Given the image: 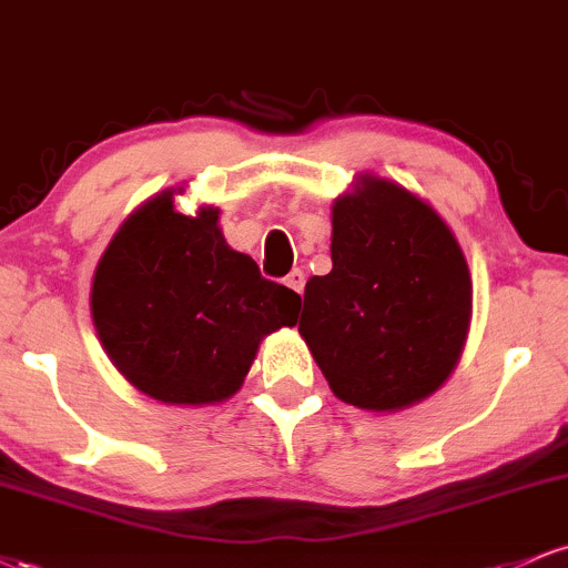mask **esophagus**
Here are the masks:
<instances>
[{
    "label": "esophagus",
    "instance_id": "obj_1",
    "mask_svg": "<svg viewBox=\"0 0 568 568\" xmlns=\"http://www.w3.org/2000/svg\"><path fill=\"white\" fill-rule=\"evenodd\" d=\"M304 283H306L304 270H293L291 275L285 277V285H288V288L296 291V293H304Z\"/></svg>",
    "mask_w": 568,
    "mask_h": 568
}]
</instances>
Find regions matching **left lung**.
Returning <instances> with one entry per match:
<instances>
[{
	"label": "left lung",
	"mask_w": 568,
	"mask_h": 568,
	"mask_svg": "<svg viewBox=\"0 0 568 568\" xmlns=\"http://www.w3.org/2000/svg\"><path fill=\"white\" fill-rule=\"evenodd\" d=\"M328 275L310 277L298 334L344 403L397 410L448 379L473 310L465 253L427 202L384 179L334 205Z\"/></svg>",
	"instance_id": "left-lung-1"
}]
</instances>
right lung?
Wrapping results in <instances>:
<instances>
[{
    "instance_id": "obj_1",
    "label": "right lung",
    "mask_w": 568,
    "mask_h": 568,
    "mask_svg": "<svg viewBox=\"0 0 568 568\" xmlns=\"http://www.w3.org/2000/svg\"><path fill=\"white\" fill-rule=\"evenodd\" d=\"M298 306V293L226 245L216 207L184 216L173 192L122 224L93 280V323L114 366L181 406L237 393L262 336L296 323Z\"/></svg>"
}]
</instances>
